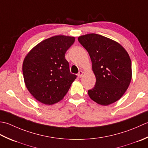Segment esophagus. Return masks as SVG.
Returning a JSON list of instances; mask_svg holds the SVG:
<instances>
[{
    "label": "esophagus",
    "mask_w": 148,
    "mask_h": 148,
    "mask_svg": "<svg viewBox=\"0 0 148 148\" xmlns=\"http://www.w3.org/2000/svg\"><path fill=\"white\" fill-rule=\"evenodd\" d=\"M83 73H84V72L82 71H80L79 72H78V77H80V78L82 77V75H83Z\"/></svg>",
    "instance_id": "obj_1"
}]
</instances>
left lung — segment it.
Instances as JSON below:
<instances>
[{"instance_id":"1","label":"left lung","mask_w":148,"mask_h":148,"mask_svg":"<svg viewBox=\"0 0 148 148\" xmlns=\"http://www.w3.org/2000/svg\"><path fill=\"white\" fill-rule=\"evenodd\" d=\"M88 52L96 84L88 91L89 97L98 104L108 105L124 95L132 79V62L121 45L103 36L89 34L78 38Z\"/></svg>"}]
</instances>
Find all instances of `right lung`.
Wrapping results in <instances>:
<instances>
[{
    "mask_svg": "<svg viewBox=\"0 0 148 148\" xmlns=\"http://www.w3.org/2000/svg\"><path fill=\"white\" fill-rule=\"evenodd\" d=\"M74 41V37L53 36L36 45L24 59L25 86L41 103L52 105L61 100L76 79L65 59L66 51Z\"/></svg>",
    "mask_w": 148,
    "mask_h": 148,
    "instance_id": "1",
    "label": "right lung"
}]
</instances>
